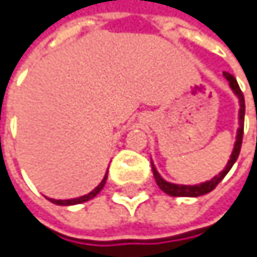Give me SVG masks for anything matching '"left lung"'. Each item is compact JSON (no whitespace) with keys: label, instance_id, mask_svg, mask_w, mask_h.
<instances>
[{"label":"left lung","instance_id":"8db88e82","mask_svg":"<svg viewBox=\"0 0 257 257\" xmlns=\"http://www.w3.org/2000/svg\"><path fill=\"white\" fill-rule=\"evenodd\" d=\"M223 77L225 80L230 83V87L231 91L236 94V97L239 98V130H237V136H236V143H234V148H233V153L230 156V160L226 163L225 170L222 173H219V176H214L211 180L208 182H203V183H199V185H177V183H171V182H166L160 174L159 171L156 170L154 163L153 165V173H154V179H156V183L159 185V188L170 194L173 197H197V196H203V194H208L210 191H213L217 183L228 174V171L231 170V166L234 165V162L237 160L239 157V153H240V146H242V137H243V117H245V100H243V94L240 91V87L236 81V78L228 74V72H223Z\"/></svg>","mask_w":257,"mask_h":257}]
</instances>
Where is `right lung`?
<instances>
[{
	"mask_svg": "<svg viewBox=\"0 0 257 257\" xmlns=\"http://www.w3.org/2000/svg\"><path fill=\"white\" fill-rule=\"evenodd\" d=\"M106 179H107V174L103 177V180L98 183V186L97 188H94L89 194H86V196H81V197H75V199H67V200H57V199H49L52 203H55V205H77V203H83V202H87V200H91V199H94L101 190H103V186H104V183H106Z\"/></svg>",
	"mask_w": 257,
	"mask_h": 257,
	"instance_id": "right-lung-1",
	"label": "right lung"
}]
</instances>
